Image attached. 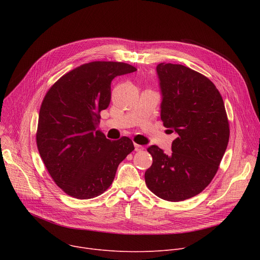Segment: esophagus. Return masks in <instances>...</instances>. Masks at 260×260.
<instances>
[{
  "instance_id": "34e87169",
  "label": "esophagus",
  "mask_w": 260,
  "mask_h": 260,
  "mask_svg": "<svg viewBox=\"0 0 260 260\" xmlns=\"http://www.w3.org/2000/svg\"><path fill=\"white\" fill-rule=\"evenodd\" d=\"M143 146L142 145H140V144H136L135 143V151L136 152H141V151H143Z\"/></svg>"
}]
</instances>
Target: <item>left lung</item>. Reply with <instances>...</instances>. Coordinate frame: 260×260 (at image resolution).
<instances>
[{
    "label": "left lung",
    "instance_id": "left-lung-1",
    "mask_svg": "<svg viewBox=\"0 0 260 260\" xmlns=\"http://www.w3.org/2000/svg\"><path fill=\"white\" fill-rule=\"evenodd\" d=\"M156 70L161 120L177 138L170 155L157 145L147 148L153 165L144 178L156 196L177 202L198 195L214 178L229 143V120L220 92L206 76L180 64L160 63Z\"/></svg>",
    "mask_w": 260,
    "mask_h": 260
}]
</instances>
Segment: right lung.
<instances>
[{
    "mask_svg": "<svg viewBox=\"0 0 260 260\" xmlns=\"http://www.w3.org/2000/svg\"><path fill=\"white\" fill-rule=\"evenodd\" d=\"M137 71L122 62L94 61L62 76L46 92L39 113L37 145L56 184L77 199L111 186L120 162L135 147L127 137L111 141L97 129L111 102L114 78Z\"/></svg>",
    "mask_w": 260,
    "mask_h": 260,
    "instance_id": "1",
    "label": "right lung"
}]
</instances>
